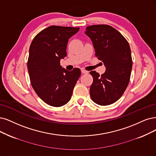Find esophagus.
Masks as SVG:
<instances>
[{
	"mask_svg": "<svg viewBox=\"0 0 156 156\" xmlns=\"http://www.w3.org/2000/svg\"><path fill=\"white\" fill-rule=\"evenodd\" d=\"M81 71H82V73H83V74H88V73H89V71H86L85 69H82Z\"/></svg>",
	"mask_w": 156,
	"mask_h": 156,
	"instance_id": "1",
	"label": "esophagus"
}]
</instances>
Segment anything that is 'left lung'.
I'll list each match as a JSON object with an SVG mask.
<instances>
[{
    "label": "left lung",
    "instance_id": "1",
    "mask_svg": "<svg viewBox=\"0 0 156 156\" xmlns=\"http://www.w3.org/2000/svg\"><path fill=\"white\" fill-rule=\"evenodd\" d=\"M85 34L91 39L95 56L106 67L100 75L90 74L93 82L90 87L93 101L100 105H108L118 100L129 85L132 67L129 42L116 29L105 24L87 26Z\"/></svg>",
    "mask_w": 156,
    "mask_h": 156
}]
</instances>
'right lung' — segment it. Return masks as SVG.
Wrapping results in <instances>:
<instances>
[{
	"instance_id": "add662e5",
	"label": "right lung",
	"mask_w": 156,
	"mask_h": 156,
	"mask_svg": "<svg viewBox=\"0 0 156 156\" xmlns=\"http://www.w3.org/2000/svg\"><path fill=\"white\" fill-rule=\"evenodd\" d=\"M79 27L51 26L38 33L30 47L27 69L37 94L47 104L61 107L70 100L73 89L81 75L74 68L69 71L60 66L67 56V45Z\"/></svg>"
}]
</instances>
